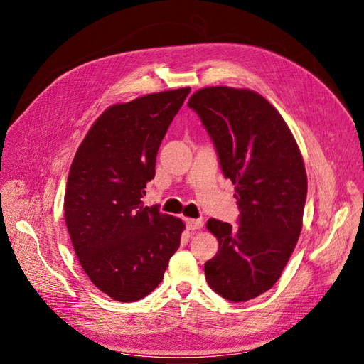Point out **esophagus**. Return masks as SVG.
<instances>
[{
	"label": "esophagus",
	"instance_id": "esophagus-1",
	"mask_svg": "<svg viewBox=\"0 0 364 364\" xmlns=\"http://www.w3.org/2000/svg\"><path fill=\"white\" fill-rule=\"evenodd\" d=\"M203 222L202 220H194V218H186V228L190 230H197V229H202Z\"/></svg>",
	"mask_w": 364,
	"mask_h": 364
}]
</instances>
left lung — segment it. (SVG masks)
Here are the masks:
<instances>
[{"label": "left lung", "instance_id": "left-lung-1", "mask_svg": "<svg viewBox=\"0 0 364 364\" xmlns=\"http://www.w3.org/2000/svg\"><path fill=\"white\" fill-rule=\"evenodd\" d=\"M188 106L211 136L240 208L238 226L208 220L218 252L205 262V277L225 299L246 302L273 287L301 235L304 159L281 114L255 91L209 86Z\"/></svg>", "mask_w": 364, "mask_h": 364}]
</instances>
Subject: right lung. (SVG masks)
I'll return each mask as SVG.
<instances>
[{"mask_svg": "<svg viewBox=\"0 0 364 364\" xmlns=\"http://www.w3.org/2000/svg\"><path fill=\"white\" fill-rule=\"evenodd\" d=\"M191 87L118 103L97 118L77 149L65 191V222L85 273L118 302L155 290L185 225L142 206L156 155Z\"/></svg>", "mask_w": 364, "mask_h": 364, "instance_id": "1", "label": "right lung"}]
</instances>
